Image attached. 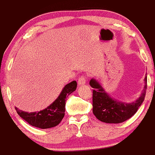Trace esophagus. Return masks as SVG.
Masks as SVG:
<instances>
[{
	"label": "esophagus",
	"instance_id": "esophagus-1",
	"mask_svg": "<svg viewBox=\"0 0 155 155\" xmlns=\"http://www.w3.org/2000/svg\"><path fill=\"white\" fill-rule=\"evenodd\" d=\"M86 81H87V77L84 76V75H81L78 78V84L80 85L84 84L86 83Z\"/></svg>",
	"mask_w": 155,
	"mask_h": 155
}]
</instances>
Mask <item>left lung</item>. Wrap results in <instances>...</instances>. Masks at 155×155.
<instances>
[{
	"label": "left lung",
	"mask_w": 155,
	"mask_h": 155,
	"mask_svg": "<svg viewBox=\"0 0 155 155\" xmlns=\"http://www.w3.org/2000/svg\"><path fill=\"white\" fill-rule=\"evenodd\" d=\"M145 85L140 97L135 102L124 104L114 101L107 95L94 79H91L90 85L93 87L92 105L93 113L98 120L105 123L118 124L130 118L137 111L143 103L147 90V78Z\"/></svg>",
	"instance_id": "obj_1"
}]
</instances>
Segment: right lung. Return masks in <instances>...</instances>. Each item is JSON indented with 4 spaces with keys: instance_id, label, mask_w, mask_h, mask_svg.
<instances>
[{
    "instance_id": "add662e5",
    "label": "right lung",
    "mask_w": 155,
    "mask_h": 155,
    "mask_svg": "<svg viewBox=\"0 0 155 155\" xmlns=\"http://www.w3.org/2000/svg\"><path fill=\"white\" fill-rule=\"evenodd\" d=\"M77 88V82L73 81L64 87L54 102L45 110L38 112H25L15 107L17 112L28 124L38 128L46 129L59 124L64 116L66 97Z\"/></svg>"
}]
</instances>
